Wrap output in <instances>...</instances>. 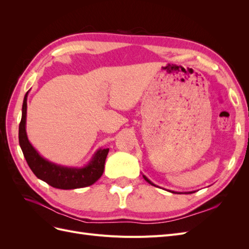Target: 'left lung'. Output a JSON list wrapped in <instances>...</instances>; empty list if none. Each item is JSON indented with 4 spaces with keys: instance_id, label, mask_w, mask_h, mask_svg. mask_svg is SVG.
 <instances>
[{
    "instance_id": "8db88e82",
    "label": "left lung",
    "mask_w": 249,
    "mask_h": 249,
    "mask_svg": "<svg viewBox=\"0 0 249 249\" xmlns=\"http://www.w3.org/2000/svg\"><path fill=\"white\" fill-rule=\"evenodd\" d=\"M143 178H144V179L146 180V182H147V183H149L150 185H153V186H156V185H155L154 183H152V182H150V180H149V179H148V178H146L145 176H143ZM170 192H171V193H177V192H175V191H170ZM193 192H194V191H191V192H186V194H190V193H193Z\"/></svg>"
}]
</instances>
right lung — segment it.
Returning <instances> with one entry per match:
<instances>
[{
  "label": "right lung",
  "mask_w": 249,
  "mask_h": 249,
  "mask_svg": "<svg viewBox=\"0 0 249 249\" xmlns=\"http://www.w3.org/2000/svg\"><path fill=\"white\" fill-rule=\"evenodd\" d=\"M28 92L25 95L24 103H22L21 120L18 127V140L29 167L39 179L57 189H78V188L94 184L103 175L105 161H106L109 153V148L97 149L91 160L83 167L62 166V165L44 159L30 143L27 136L26 119Z\"/></svg>",
  "instance_id": "1"
}]
</instances>
